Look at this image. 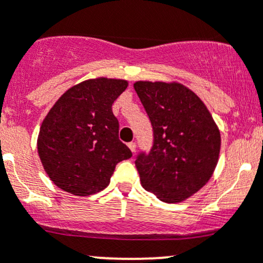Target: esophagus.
<instances>
[{
  "mask_svg": "<svg viewBox=\"0 0 263 263\" xmlns=\"http://www.w3.org/2000/svg\"><path fill=\"white\" fill-rule=\"evenodd\" d=\"M128 147H129V150L132 151V153H135V151H136V142H129L128 144Z\"/></svg>",
  "mask_w": 263,
  "mask_h": 263,
  "instance_id": "34e87169",
  "label": "esophagus"
}]
</instances>
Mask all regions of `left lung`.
I'll use <instances>...</instances> for the list:
<instances>
[{
  "label": "left lung",
  "instance_id": "8db88e82",
  "mask_svg": "<svg viewBox=\"0 0 263 263\" xmlns=\"http://www.w3.org/2000/svg\"><path fill=\"white\" fill-rule=\"evenodd\" d=\"M134 87L154 131L151 150L135 161L141 185L164 202L187 200L216 168L219 128L202 100L184 85L137 81Z\"/></svg>",
  "mask_w": 263,
  "mask_h": 263
}]
</instances>
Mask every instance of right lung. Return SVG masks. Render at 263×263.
Segmentation results:
<instances>
[{"mask_svg": "<svg viewBox=\"0 0 263 263\" xmlns=\"http://www.w3.org/2000/svg\"><path fill=\"white\" fill-rule=\"evenodd\" d=\"M126 80L98 78L70 87L50 108L39 129L38 154L50 181L76 196L104 190L117 164L132 156L118 139L115 100Z\"/></svg>", "mask_w": 263, "mask_h": 263, "instance_id": "obj_1", "label": "right lung"}]
</instances>
